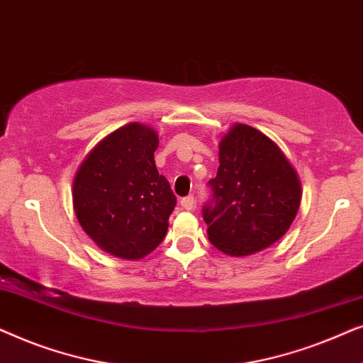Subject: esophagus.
I'll list each match as a JSON object with an SVG mask.
<instances>
[{"mask_svg": "<svg viewBox=\"0 0 363 363\" xmlns=\"http://www.w3.org/2000/svg\"><path fill=\"white\" fill-rule=\"evenodd\" d=\"M182 206L185 208V210H193V206H195V196L188 195L185 198H182Z\"/></svg>", "mask_w": 363, "mask_h": 363, "instance_id": "obj_1", "label": "esophagus"}]
</instances>
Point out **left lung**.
Wrapping results in <instances>:
<instances>
[{"mask_svg": "<svg viewBox=\"0 0 363 363\" xmlns=\"http://www.w3.org/2000/svg\"><path fill=\"white\" fill-rule=\"evenodd\" d=\"M203 205L208 240L230 256H247L286 235L301 205V182L281 148L245 123L220 142V167Z\"/></svg>", "mask_w": 363, "mask_h": 363, "instance_id": "1", "label": "left lung"}]
</instances>
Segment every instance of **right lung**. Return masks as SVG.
Here are the masks:
<instances>
[{"mask_svg":"<svg viewBox=\"0 0 363 363\" xmlns=\"http://www.w3.org/2000/svg\"><path fill=\"white\" fill-rule=\"evenodd\" d=\"M153 128L128 123L86 157L74 178L72 201L82 230L122 259H140L163 241L177 205L155 167Z\"/></svg>","mask_w":363,"mask_h":363,"instance_id":"obj_1","label":"right lung"}]
</instances>
